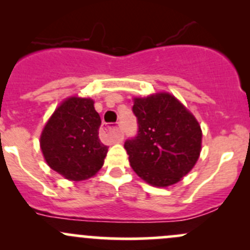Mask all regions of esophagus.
Here are the masks:
<instances>
[{
  "label": "esophagus",
  "mask_w": 250,
  "mask_h": 250,
  "mask_svg": "<svg viewBox=\"0 0 250 250\" xmlns=\"http://www.w3.org/2000/svg\"><path fill=\"white\" fill-rule=\"evenodd\" d=\"M109 130L111 133H112L113 138H115L116 141H122L123 140V132L120 129V128L116 127V128H112V129L109 128Z\"/></svg>",
  "instance_id": "34e87169"
}]
</instances>
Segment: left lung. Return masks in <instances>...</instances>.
<instances>
[{"instance_id":"1","label":"left lung","mask_w":250,"mask_h":250,"mask_svg":"<svg viewBox=\"0 0 250 250\" xmlns=\"http://www.w3.org/2000/svg\"><path fill=\"white\" fill-rule=\"evenodd\" d=\"M132 110L138 134L125 143L130 167L152 186L180 181L201 152L202 130L196 118L168 93L135 98Z\"/></svg>"}]
</instances>
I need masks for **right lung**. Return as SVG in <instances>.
<instances>
[{
  "instance_id": "obj_1",
  "label": "right lung",
  "mask_w": 250,
  "mask_h": 250,
  "mask_svg": "<svg viewBox=\"0 0 250 250\" xmlns=\"http://www.w3.org/2000/svg\"><path fill=\"white\" fill-rule=\"evenodd\" d=\"M102 125L92 99L69 98L47 122L41 150L55 172L70 180H85L104 165L107 146L99 139Z\"/></svg>"
}]
</instances>
